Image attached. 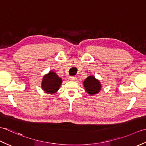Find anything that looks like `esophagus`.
Segmentation results:
<instances>
[{"label": "esophagus", "mask_w": 146, "mask_h": 146, "mask_svg": "<svg viewBox=\"0 0 146 146\" xmlns=\"http://www.w3.org/2000/svg\"><path fill=\"white\" fill-rule=\"evenodd\" d=\"M69 79L70 81H77V77H74V76H70L69 77Z\"/></svg>", "instance_id": "1"}]
</instances>
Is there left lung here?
Instances as JSON below:
<instances>
[{
	"label": "left lung",
	"instance_id": "left-lung-1",
	"mask_svg": "<svg viewBox=\"0 0 146 146\" xmlns=\"http://www.w3.org/2000/svg\"><path fill=\"white\" fill-rule=\"evenodd\" d=\"M84 87L87 93L90 95H94L100 91L102 84L93 76H90L84 80Z\"/></svg>",
	"mask_w": 146,
	"mask_h": 146
}]
</instances>
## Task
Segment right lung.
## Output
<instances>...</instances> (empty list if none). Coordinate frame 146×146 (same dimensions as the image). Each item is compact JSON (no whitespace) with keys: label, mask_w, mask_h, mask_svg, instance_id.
I'll return each mask as SVG.
<instances>
[{"label":"right lung","mask_w":146,"mask_h":146,"mask_svg":"<svg viewBox=\"0 0 146 146\" xmlns=\"http://www.w3.org/2000/svg\"><path fill=\"white\" fill-rule=\"evenodd\" d=\"M62 80L53 71H50L43 76L41 82V88L48 94H53L59 90Z\"/></svg>","instance_id":"add662e5"}]
</instances>
